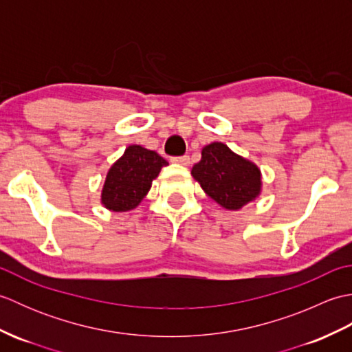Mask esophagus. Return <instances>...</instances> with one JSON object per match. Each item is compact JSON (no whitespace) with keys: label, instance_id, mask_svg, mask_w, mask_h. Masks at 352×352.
<instances>
[{"label":"esophagus","instance_id":"esophagus-1","mask_svg":"<svg viewBox=\"0 0 352 352\" xmlns=\"http://www.w3.org/2000/svg\"><path fill=\"white\" fill-rule=\"evenodd\" d=\"M170 162L183 164V166H188V164L190 163V159H189V155H177V157H170Z\"/></svg>","mask_w":352,"mask_h":352}]
</instances>
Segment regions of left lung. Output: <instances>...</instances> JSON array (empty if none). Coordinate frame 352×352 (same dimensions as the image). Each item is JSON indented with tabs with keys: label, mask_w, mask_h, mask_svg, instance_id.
<instances>
[{
	"label": "left lung",
	"mask_w": 352,
	"mask_h": 352,
	"mask_svg": "<svg viewBox=\"0 0 352 352\" xmlns=\"http://www.w3.org/2000/svg\"><path fill=\"white\" fill-rule=\"evenodd\" d=\"M192 175L207 195L228 210H239L258 195L260 170L221 144L203 148L201 160L193 164Z\"/></svg>",
	"instance_id": "obj_1"
}]
</instances>
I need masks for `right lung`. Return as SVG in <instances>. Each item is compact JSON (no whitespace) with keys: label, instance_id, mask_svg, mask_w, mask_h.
Masks as SVG:
<instances>
[{"label":"right lung","instance_id":"right-lung-1","mask_svg":"<svg viewBox=\"0 0 352 352\" xmlns=\"http://www.w3.org/2000/svg\"><path fill=\"white\" fill-rule=\"evenodd\" d=\"M166 164L168 162L155 151L130 145L107 172L101 195L102 204L113 212L131 210L144 199L151 182Z\"/></svg>","mask_w":352,"mask_h":352}]
</instances>
